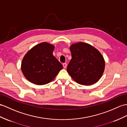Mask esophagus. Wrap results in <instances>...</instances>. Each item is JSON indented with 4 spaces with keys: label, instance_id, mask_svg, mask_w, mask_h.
<instances>
[{
    "label": "esophagus",
    "instance_id": "obj_1",
    "mask_svg": "<svg viewBox=\"0 0 127 127\" xmlns=\"http://www.w3.org/2000/svg\"><path fill=\"white\" fill-rule=\"evenodd\" d=\"M63 65V67L64 68H66L67 67V64L66 63H64Z\"/></svg>",
    "mask_w": 127,
    "mask_h": 127
}]
</instances>
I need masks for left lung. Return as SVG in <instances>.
I'll return each mask as SVG.
<instances>
[{
    "instance_id": "obj_1",
    "label": "left lung",
    "mask_w": 127,
    "mask_h": 127,
    "mask_svg": "<svg viewBox=\"0 0 127 127\" xmlns=\"http://www.w3.org/2000/svg\"><path fill=\"white\" fill-rule=\"evenodd\" d=\"M72 59L68 64L67 72L79 84L93 85L102 76L104 59L96 48L87 43L79 42L71 45Z\"/></svg>"
}]
</instances>
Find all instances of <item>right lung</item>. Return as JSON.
Returning a JSON list of instances; mask_svg holds the SVG:
<instances>
[{
	"label": "right lung",
	"instance_id": "add662e5",
	"mask_svg": "<svg viewBox=\"0 0 127 127\" xmlns=\"http://www.w3.org/2000/svg\"><path fill=\"white\" fill-rule=\"evenodd\" d=\"M54 46L43 42L27 52L21 64L24 76L31 82L44 85L51 82L63 68V66L53 55Z\"/></svg>",
	"mask_w": 127,
	"mask_h": 127
}]
</instances>
